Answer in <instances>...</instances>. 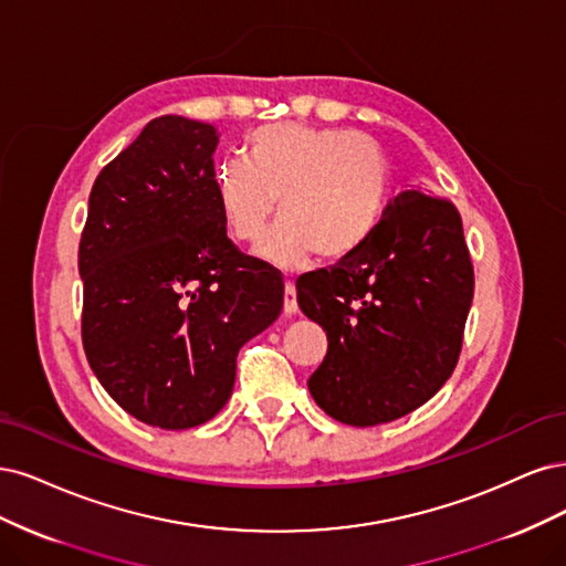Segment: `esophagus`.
<instances>
[{
    "label": "esophagus",
    "mask_w": 566,
    "mask_h": 566,
    "mask_svg": "<svg viewBox=\"0 0 566 566\" xmlns=\"http://www.w3.org/2000/svg\"><path fill=\"white\" fill-rule=\"evenodd\" d=\"M298 310V301H296V286L291 280L284 282V313L294 315Z\"/></svg>",
    "instance_id": "obj_1"
}]
</instances>
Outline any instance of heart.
Returning a JSON list of instances; mask_svg holds the SVG:
<instances>
[{
  "instance_id": "b5f03b06",
  "label": "heart",
  "mask_w": 566,
  "mask_h": 566,
  "mask_svg": "<svg viewBox=\"0 0 566 566\" xmlns=\"http://www.w3.org/2000/svg\"><path fill=\"white\" fill-rule=\"evenodd\" d=\"M244 159L216 169V202L226 232L256 244L280 199L277 228L263 259L298 268L310 253L348 259L376 230L390 192V164L376 143L353 132L298 122L265 124L244 140Z\"/></svg>"
}]
</instances>
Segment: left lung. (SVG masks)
I'll return each mask as SVG.
<instances>
[{
  "mask_svg": "<svg viewBox=\"0 0 566 566\" xmlns=\"http://www.w3.org/2000/svg\"><path fill=\"white\" fill-rule=\"evenodd\" d=\"M324 326L310 395L345 426H378L440 390L461 355L475 270L451 199L405 190L353 256L296 282Z\"/></svg>",
  "mask_w": 566,
  "mask_h": 566,
  "instance_id": "obj_1",
  "label": "left lung"
}]
</instances>
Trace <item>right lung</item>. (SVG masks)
Here are the masks:
<instances>
[{
  "mask_svg": "<svg viewBox=\"0 0 566 566\" xmlns=\"http://www.w3.org/2000/svg\"><path fill=\"white\" fill-rule=\"evenodd\" d=\"M211 124L164 115L105 164L80 240L82 343L138 421L186 430L221 411L237 353L277 319L284 282L228 240Z\"/></svg>",
  "mask_w": 566,
  "mask_h": 566,
  "instance_id": "right-lung-1",
  "label": "right lung"
}]
</instances>
